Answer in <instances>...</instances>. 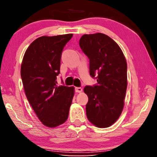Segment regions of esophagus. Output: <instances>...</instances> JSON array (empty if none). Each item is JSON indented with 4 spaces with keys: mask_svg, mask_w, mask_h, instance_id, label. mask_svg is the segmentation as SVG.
Here are the masks:
<instances>
[{
    "mask_svg": "<svg viewBox=\"0 0 157 157\" xmlns=\"http://www.w3.org/2000/svg\"><path fill=\"white\" fill-rule=\"evenodd\" d=\"M75 91L77 93H81L82 91V89L81 88V87H75Z\"/></svg>",
    "mask_w": 157,
    "mask_h": 157,
    "instance_id": "34e87169",
    "label": "esophagus"
}]
</instances>
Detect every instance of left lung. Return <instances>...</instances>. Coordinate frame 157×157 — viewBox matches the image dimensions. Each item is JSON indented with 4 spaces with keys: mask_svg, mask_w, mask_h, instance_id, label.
I'll list each match as a JSON object with an SVG mask.
<instances>
[{
    "mask_svg": "<svg viewBox=\"0 0 157 157\" xmlns=\"http://www.w3.org/2000/svg\"><path fill=\"white\" fill-rule=\"evenodd\" d=\"M79 46L89 59L90 75L98 82L84 88L89 98L87 118L98 127H108L123 109L127 86L125 57L118 45L105 34H84Z\"/></svg>",
    "mask_w": 157,
    "mask_h": 157,
    "instance_id": "obj_1",
    "label": "left lung"
}]
</instances>
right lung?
<instances>
[{
	"label": "right lung",
	"instance_id": "right-lung-1",
	"mask_svg": "<svg viewBox=\"0 0 157 157\" xmlns=\"http://www.w3.org/2000/svg\"><path fill=\"white\" fill-rule=\"evenodd\" d=\"M73 34L39 37L26 50L21 76L28 102L45 126L55 127L68 119L74 87L57 86L61 57ZM63 83V82H62Z\"/></svg>",
	"mask_w": 157,
	"mask_h": 157
}]
</instances>
